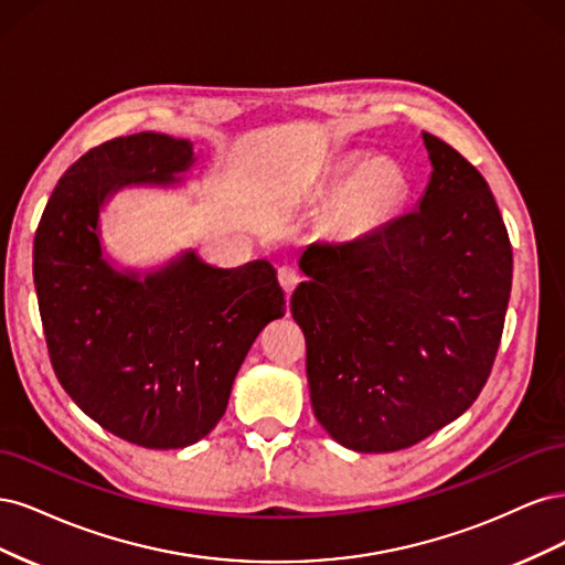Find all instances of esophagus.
Wrapping results in <instances>:
<instances>
[{
	"instance_id": "obj_1",
	"label": "esophagus",
	"mask_w": 565,
	"mask_h": 565,
	"mask_svg": "<svg viewBox=\"0 0 565 565\" xmlns=\"http://www.w3.org/2000/svg\"><path fill=\"white\" fill-rule=\"evenodd\" d=\"M278 280H280L285 292L289 295V292H292V289L299 285V270H297L295 266L282 264V266L278 268Z\"/></svg>"
}]
</instances>
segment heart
Returning <instances> with one entry per match:
<instances>
[{
    "instance_id": "obj_1",
    "label": "heart",
    "mask_w": 565,
    "mask_h": 565,
    "mask_svg": "<svg viewBox=\"0 0 565 565\" xmlns=\"http://www.w3.org/2000/svg\"><path fill=\"white\" fill-rule=\"evenodd\" d=\"M351 188L339 207L341 226L349 231H370L384 224L401 210L407 198V179L401 169L380 160L365 164L363 158H349L334 169L332 185Z\"/></svg>"
}]
</instances>
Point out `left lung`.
Returning a JSON list of instances; mask_svg holds the SVG:
<instances>
[{"label":"left lung","mask_w":565,"mask_h":565,"mask_svg":"<svg viewBox=\"0 0 565 565\" xmlns=\"http://www.w3.org/2000/svg\"><path fill=\"white\" fill-rule=\"evenodd\" d=\"M419 207L353 243H313L292 295L316 419L355 452H396L483 391L511 292V243L481 172L424 131Z\"/></svg>","instance_id":"left-lung-1"}]
</instances>
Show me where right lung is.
Masks as SVG:
<instances>
[{"label": "right lung", "instance_id": "right-lung-1", "mask_svg": "<svg viewBox=\"0 0 565 565\" xmlns=\"http://www.w3.org/2000/svg\"><path fill=\"white\" fill-rule=\"evenodd\" d=\"M193 146L141 131L67 167L32 249L49 361L84 415L134 446H193L224 417L249 347L282 318L276 268H214L193 252L139 280L100 259L98 207L127 183H169Z\"/></svg>", "mask_w": 565, "mask_h": 565}]
</instances>
